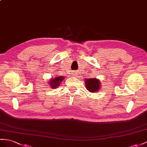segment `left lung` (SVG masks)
<instances>
[{
    "mask_svg": "<svg viewBox=\"0 0 147 147\" xmlns=\"http://www.w3.org/2000/svg\"><path fill=\"white\" fill-rule=\"evenodd\" d=\"M86 88L89 92H98L101 87L100 81L96 78L85 79Z\"/></svg>",
    "mask_w": 147,
    "mask_h": 147,
    "instance_id": "1",
    "label": "left lung"
}]
</instances>
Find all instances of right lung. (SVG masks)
<instances>
[{
	"mask_svg": "<svg viewBox=\"0 0 147 147\" xmlns=\"http://www.w3.org/2000/svg\"><path fill=\"white\" fill-rule=\"evenodd\" d=\"M64 76H57L54 79H51V80L49 81V84H50L51 88L54 89L57 88L58 86H59L60 83L63 80Z\"/></svg>",
	"mask_w": 147,
	"mask_h": 147,
	"instance_id": "right-lung-1",
	"label": "right lung"
}]
</instances>
